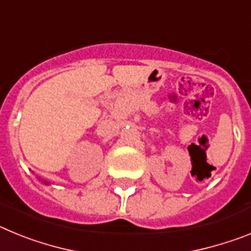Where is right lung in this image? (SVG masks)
<instances>
[{"label": "right lung", "instance_id": "1", "mask_svg": "<svg viewBox=\"0 0 251 251\" xmlns=\"http://www.w3.org/2000/svg\"><path fill=\"white\" fill-rule=\"evenodd\" d=\"M43 182H44V183H45V185H49V183H48V182H45V181H43Z\"/></svg>", "mask_w": 251, "mask_h": 251}]
</instances>
